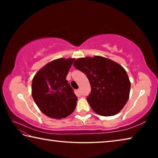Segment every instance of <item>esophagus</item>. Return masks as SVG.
<instances>
[{"label":"esophagus","instance_id":"esophagus-1","mask_svg":"<svg viewBox=\"0 0 158 158\" xmlns=\"http://www.w3.org/2000/svg\"><path fill=\"white\" fill-rule=\"evenodd\" d=\"M77 94L78 95H81V90H80V89L77 90Z\"/></svg>","mask_w":158,"mask_h":158}]
</instances>
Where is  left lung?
I'll list each match as a JSON object with an SVG mask.
<instances>
[{"mask_svg": "<svg viewBox=\"0 0 158 158\" xmlns=\"http://www.w3.org/2000/svg\"><path fill=\"white\" fill-rule=\"evenodd\" d=\"M73 65L89 80L91 92L87 101L96 114L111 116L122 110L129 99L131 84L121 65L100 56L79 58Z\"/></svg>", "mask_w": 158, "mask_h": 158, "instance_id": "obj_1", "label": "left lung"}]
</instances>
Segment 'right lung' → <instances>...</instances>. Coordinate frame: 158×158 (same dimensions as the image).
Masks as SVG:
<instances>
[{
    "label": "right lung",
    "instance_id": "1",
    "mask_svg": "<svg viewBox=\"0 0 158 158\" xmlns=\"http://www.w3.org/2000/svg\"><path fill=\"white\" fill-rule=\"evenodd\" d=\"M74 58H58L40 69L32 81V96L42 113L61 119L74 111L78 99L66 80Z\"/></svg>",
    "mask_w": 158,
    "mask_h": 158
}]
</instances>
